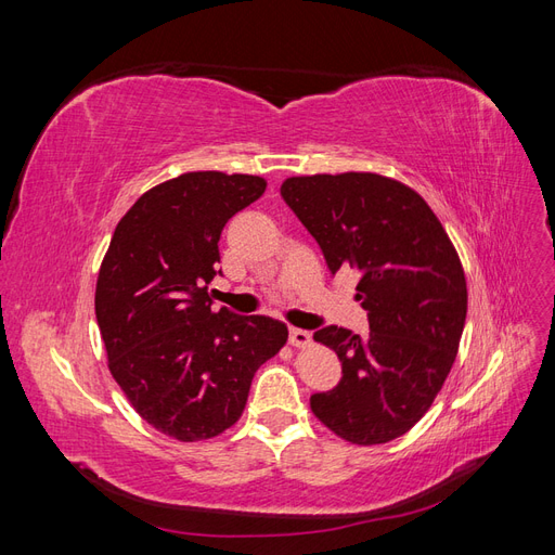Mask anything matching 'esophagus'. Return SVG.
<instances>
[{
  "label": "esophagus",
  "mask_w": 555,
  "mask_h": 555,
  "mask_svg": "<svg viewBox=\"0 0 555 555\" xmlns=\"http://www.w3.org/2000/svg\"><path fill=\"white\" fill-rule=\"evenodd\" d=\"M289 343L294 347H308L312 343V335H310V331H304V328H292L289 331Z\"/></svg>",
  "instance_id": "1"
}]
</instances>
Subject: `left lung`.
Wrapping results in <instances>:
<instances>
[{
    "mask_svg": "<svg viewBox=\"0 0 555 555\" xmlns=\"http://www.w3.org/2000/svg\"><path fill=\"white\" fill-rule=\"evenodd\" d=\"M282 198L324 251L328 271L361 273L357 298L371 333L326 326L314 340L343 379L314 393V416L351 444L405 435L433 405L459 354L467 284L459 251L426 201L379 173H317L282 182Z\"/></svg>",
    "mask_w": 555,
    "mask_h": 555,
    "instance_id": "left-lung-1",
    "label": "left lung"
}]
</instances>
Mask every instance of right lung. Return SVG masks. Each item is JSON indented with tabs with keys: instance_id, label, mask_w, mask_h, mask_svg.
<instances>
[{
	"instance_id": "obj_1",
	"label": "right lung",
	"mask_w": 555,
	"mask_h": 555,
	"mask_svg": "<svg viewBox=\"0 0 555 555\" xmlns=\"http://www.w3.org/2000/svg\"><path fill=\"white\" fill-rule=\"evenodd\" d=\"M266 192L247 173L192 171L139 196L99 268L94 312L108 371L131 408L180 442L238 422L251 377L289 338L278 319L212 310L220 236Z\"/></svg>"
}]
</instances>
